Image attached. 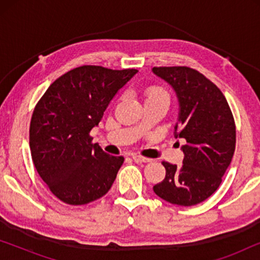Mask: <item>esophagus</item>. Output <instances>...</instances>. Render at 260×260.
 <instances>
[{
	"label": "esophagus",
	"mask_w": 260,
	"mask_h": 260,
	"mask_svg": "<svg viewBox=\"0 0 260 260\" xmlns=\"http://www.w3.org/2000/svg\"><path fill=\"white\" fill-rule=\"evenodd\" d=\"M131 157H133L134 161L137 162V163H148V162L151 161L150 158L143 157V156H140V155H133Z\"/></svg>",
	"instance_id": "obj_1"
}]
</instances>
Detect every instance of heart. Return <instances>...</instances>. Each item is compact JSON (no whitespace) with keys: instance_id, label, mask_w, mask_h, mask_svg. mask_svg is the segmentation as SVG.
I'll use <instances>...</instances> for the list:
<instances>
[{"instance_id":"heart-1","label":"heart","mask_w":260,"mask_h":260,"mask_svg":"<svg viewBox=\"0 0 260 260\" xmlns=\"http://www.w3.org/2000/svg\"><path fill=\"white\" fill-rule=\"evenodd\" d=\"M147 95H148V98H155V97H166V98H168V97H167L166 92L163 91V90H161V88H158V87L149 88V90L147 91Z\"/></svg>"}]
</instances>
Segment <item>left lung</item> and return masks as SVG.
I'll use <instances>...</instances> for the list:
<instances>
[{"label": "left lung", "mask_w": 260, "mask_h": 260, "mask_svg": "<svg viewBox=\"0 0 260 260\" xmlns=\"http://www.w3.org/2000/svg\"><path fill=\"white\" fill-rule=\"evenodd\" d=\"M152 73L168 83L179 102L174 126L183 165L163 162L166 177L155 194L173 205L194 206L218 189L236 149V124L225 95L204 74L189 67H154Z\"/></svg>", "instance_id": "left-lung-1"}]
</instances>
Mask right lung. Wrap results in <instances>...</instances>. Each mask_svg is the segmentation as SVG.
Listing matches in <instances>:
<instances>
[{
    "instance_id": "1",
    "label": "right lung",
    "mask_w": 260,
    "mask_h": 260,
    "mask_svg": "<svg viewBox=\"0 0 260 260\" xmlns=\"http://www.w3.org/2000/svg\"><path fill=\"white\" fill-rule=\"evenodd\" d=\"M137 70L80 66L58 78L35 106L29 147L39 175L59 200L86 205L104 197L124 162L92 144L90 131Z\"/></svg>"
}]
</instances>
